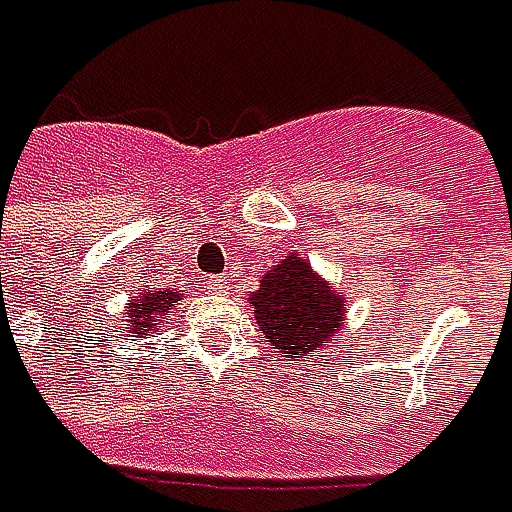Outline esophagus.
Wrapping results in <instances>:
<instances>
[{
    "mask_svg": "<svg viewBox=\"0 0 512 512\" xmlns=\"http://www.w3.org/2000/svg\"><path fill=\"white\" fill-rule=\"evenodd\" d=\"M210 291H216V294H227V276H207V282H204Z\"/></svg>",
    "mask_w": 512,
    "mask_h": 512,
    "instance_id": "1",
    "label": "esophagus"
}]
</instances>
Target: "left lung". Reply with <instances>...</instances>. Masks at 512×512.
I'll list each match as a JSON object with an SVG mask.
<instances>
[{
    "label": "left lung",
    "mask_w": 512,
    "mask_h": 512,
    "mask_svg": "<svg viewBox=\"0 0 512 512\" xmlns=\"http://www.w3.org/2000/svg\"><path fill=\"white\" fill-rule=\"evenodd\" d=\"M343 296L311 270L299 253H291L262 276L259 291L250 294V305L262 334L270 345L282 348L285 357L314 360L322 343L340 334Z\"/></svg>",
    "instance_id": "8db88e82"
}]
</instances>
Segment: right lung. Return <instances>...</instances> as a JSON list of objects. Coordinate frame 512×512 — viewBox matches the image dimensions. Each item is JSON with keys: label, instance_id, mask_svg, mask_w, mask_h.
Returning <instances> with one entry per match:
<instances>
[{"label": "right lung", "instance_id": "right-lung-1", "mask_svg": "<svg viewBox=\"0 0 512 512\" xmlns=\"http://www.w3.org/2000/svg\"><path fill=\"white\" fill-rule=\"evenodd\" d=\"M184 291L178 288H155V291H143L141 296L129 299V334H155V328H161V322L167 320L172 311V302H181Z\"/></svg>", "mask_w": 512, "mask_h": 512}]
</instances>
